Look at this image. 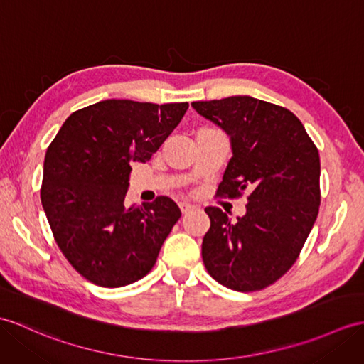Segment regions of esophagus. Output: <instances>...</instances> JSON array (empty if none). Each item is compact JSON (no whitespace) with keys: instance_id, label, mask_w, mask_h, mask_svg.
Segmentation results:
<instances>
[{"instance_id":"34e87169","label":"esophagus","mask_w":364,"mask_h":364,"mask_svg":"<svg viewBox=\"0 0 364 364\" xmlns=\"http://www.w3.org/2000/svg\"><path fill=\"white\" fill-rule=\"evenodd\" d=\"M180 209H181V213L186 215V214H189L191 210H193L196 208H193L192 205H189V203H180Z\"/></svg>"}]
</instances>
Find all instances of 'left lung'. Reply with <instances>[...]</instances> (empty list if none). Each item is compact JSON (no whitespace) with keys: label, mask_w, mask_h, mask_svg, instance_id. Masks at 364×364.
Segmentation results:
<instances>
[{"label":"left lung","mask_w":364,"mask_h":364,"mask_svg":"<svg viewBox=\"0 0 364 364\" xmlns=\"http://www.w3.org/2000/svg\"><path fill=\"white\" fill-rule=\"evenodd\" d=\"M192 107L231 136L217 197L240 198L247 214L237 222L208 206L209 231L201 256L208 273L235 291H256L274 284L299 257L316 220L319 154L290 109L250 96L198 100Z\"/></svg>","instance_id":"left-lung-1"}]
</instances>
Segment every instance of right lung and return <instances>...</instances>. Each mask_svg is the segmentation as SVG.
Wrapping results in <instances>:
<instances>
[{
    "instance_id": "add662e5",
    "label": "right lung",
    "mask_w": 364,
    "mask_h": 364,
    "mask_svg": "<svg viewBox=\"0 0 364 364\" xmlns=\"http://www.w3.org/2000/svg\"><path fill=\"white\" fill-rule=\"evenodd\" d=\"M188 108L100 100L74 112L49 144L41 205L58 248L87 281L116 289L154 268L181 210L163 196L127 206L132 163L149 161Z\"/></svg>"
}]
</instances>
